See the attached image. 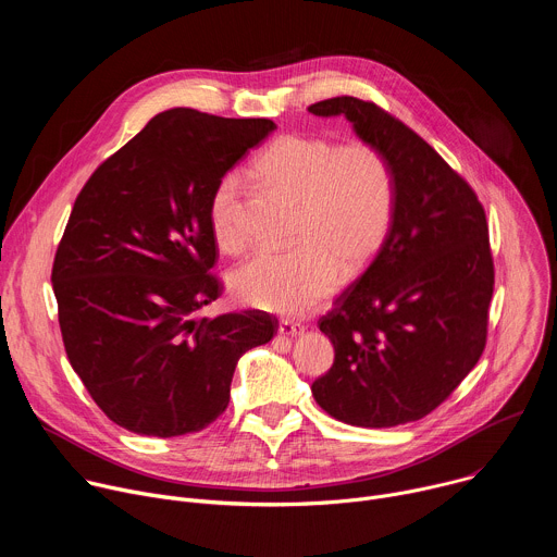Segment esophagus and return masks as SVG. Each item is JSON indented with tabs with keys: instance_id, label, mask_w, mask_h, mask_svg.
<instances>
[{
	"instance_id": "34e87169",
	"label": "esophagus",
	"mask_w": 557,
	"mask_h": 557,
	"mask_svg": "<svg viewBox=\"0 0 557 557\" xmlns=\"http://www.w3.org/2000/svg\"><path fill=\"white\" fill-rule=\"evenodd\" d=\"M277 335L280 337H299V335H304V326L297 322H290V320H282L277 326Z\"/></svg>"
}]
</instances>
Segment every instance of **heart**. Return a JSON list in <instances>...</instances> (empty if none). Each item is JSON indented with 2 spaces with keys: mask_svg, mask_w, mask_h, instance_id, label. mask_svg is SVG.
Segmentation results:
<instances>
[{
  "mask_svg": "<svg viewBox=\"0 0 557 557\" xmlns=\"http://www.w3.org/2000/svg\"><path fill=\"white\" fill-rule=\"evenodd\" d=\"M256 174L297 202L295 245L258 251L235 269V297L277 314H306L337 286L339 269L359 273L376 256L394 220V174L385 156L368 143L335 145L322 136L284 134L256 161ZM240 176L226 174L209 202L215 243L235 251Z\"/></svg>",
  "mask_w": 557,
  "mask_h": 557,
  "instance_id": "b5f03b06",
  "label": "heart"
}]
</instances>
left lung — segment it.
Here are the masks:
<instances>
[{
    "mask_svg": "<svg viewBox=\"0 0 557 557\" xmlns=\"http://www.w3.org/2000/svg\"><path fill=\"white\" fill-rule=\"evenodd\" d=\"M344 116L394 174V220L370 267L320 320L333 368L312 396L337 421L394 428L428 417L479 363L494 262L485 209L410 127L374 103L335 97L308 108Z\"/></svg>",
    "mask_w": 557,
    "mask_h": 557,
    "instance_id": "obj_1",
    "label": "left lung"
}]
</instances>
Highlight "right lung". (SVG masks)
<instances>
[{
  "mask_svg": "<svg viewBox=\"0 0 557 557\" xmlns=\"http://www.w3.org/2000/svg\"><path fill=\"white\" fill-rule=\"evenodd\" d=\"M275 127L165 110L74 200L52 267L63 346L95 404L134 434L205 430L228 406L237 359L277 333L262 310L194 317L220 297L211 196Z\"/></svg>",
  "mask_w": 557,
  "mask_h": 557,
  "instance_id": "right-lung-1",
  "label": "right lung"
}]
</instances>
